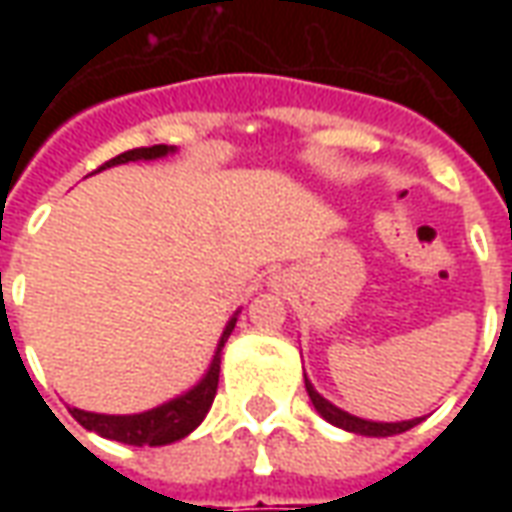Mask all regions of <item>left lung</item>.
Returning a JSON list of instances; mask_svg holds the SVG:
<instances>
[{"label": "left lung", "instance_id": "left-lung-1", "mask_svg": "<svg viewBox=\"0 0 512 512\" xmlns=\"http://www.w3.org/2000/svg\"><path fill=\"white\" fill-rule=\"evenodd\" d=\"M304 386H307V395H310L312 406L318 408V414H321L326 422H332L337 428L351 430V433H359V436H395V433H406L414 425H419L422 419H408V422H370V419H359L354 414H348L343 408L332 406L326 397H321L315 392V386L307 381L304 376Z\"/></svg>", "mask_w": 512, "mask_h": 512}]
</instances>
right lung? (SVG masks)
<instances>
[{"instance_id": "obj_1", "label": "right lung", "mask_w": 512, "mask_h": 512, "mask_svg": "<svg viewBox=\"0 0 512 512\" xmlns=\"http://www.w3.org/2000/svg\"><path fill=\"white\" fill-rule=\"evenodd\" d=\"M175 147L153 145V147H134L126 150L120 156L109 158L104 167H98L95 172H101L106 167L115 164H126V161H150V158H161L172 153ZM235 318L227 323L219 348L213 354V362L208 367V373L200 384L189 389L186 395L169 400L164 406L150 408L145 414H128V417H115V414H93V411H82V408H71V417L87 430H95L98 436L112 441H123V444H134V447H158V444H172V441L189 436L191 430L200 425L208 408H211L213 397H216V386H219V365H222V348L227 343V337L233 332Z\"/></svg>"}]
</instances>
